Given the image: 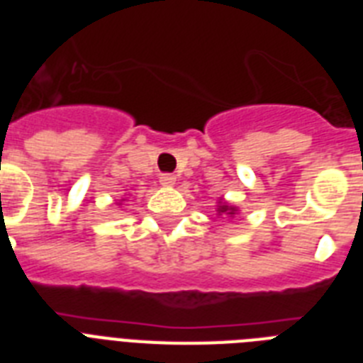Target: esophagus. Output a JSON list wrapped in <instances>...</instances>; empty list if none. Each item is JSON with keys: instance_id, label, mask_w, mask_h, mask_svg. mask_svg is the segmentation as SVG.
Returning <instances> with one entry per match:
<instances>
[{"instance_id": "obj_1", "label": "esophagus", "mask_w": 363, "mask_h": 363, "mask_svg": "<svg viewBox=\"0 0 363 363\" xmlns=\"http://www.w3.org/2000/svg\"><path fill=\"white\" fill-rule=\"evenodd\" d=\"M177 182V177L171 175V173H164V175H160V184H164V186H173Z\"/></svg>"}]
</instances>
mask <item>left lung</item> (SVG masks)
<instances>
[{"label":"left lung","instance_id":"obj_1","mask_svg":"<svg viewBox=\"0 0 363 363\" xmlns=\"http://www.w3.org/2000/svg\"><path fill=\"white\" fill-rule=\"evenodd\" d=\"M216 207H218V215H228V216H233L235 215V213H238V207H233V205H230V203H226V201H218V205H216Z\"/></svg>","mask_w":363,"mask_h":363}]
</instances>
